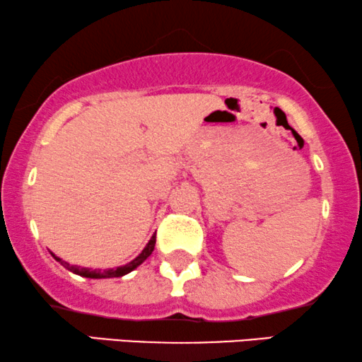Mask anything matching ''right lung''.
I'll return each mask as SVG.
<instances>
[{
    "label": "right lung",
    "instance_id": "1",
    "mask_svg": "<svg viewBox=\"0 0 362 362\" xmlns=\"http://www.w3.org/2000/svg\"><path fill=\"white\" fill-rule=\"evenodd\" d=\"M155 243H156V236L153 234L151 236L150 241H148V245L145 246V250H143L141 252H139V256H136L133 261H129L128 264H124V267H119V268H115V269H104V272H101V269H89V268H81V267H74V264H69L65 263V261H62L60 258H57L55 255H52L54 258L59 261L62 267H65L69 269V272L76 273V275H81V276H86V278H119V276H124L128 275L129 272H133L134 268H138L139 264L145 261L148 256L151 255L155 250Z\"/></svg>",
    "mask_w": 362,
    "mask_h": 362
}]
</instances>
